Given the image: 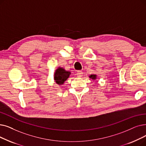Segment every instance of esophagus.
<instances>
[{"label": "esophagus", "mask_w": 146, "mask_h": 146, "mask_svg": "<svg viewBox=\"0 0 146 146\" xmlns=\"http://www.w3.org/2000/svg\"><path fill=\"white\" fill-rule=\"evenodd\" d=\"M76 75L78 76V77H81L83 76V72H82V71H78L77 73H76Z\"/></svg>", "instance_id": "esophagus-1"}]
</instances>
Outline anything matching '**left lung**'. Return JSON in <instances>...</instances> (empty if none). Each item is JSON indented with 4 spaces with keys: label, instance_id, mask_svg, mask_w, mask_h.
<instances>
[{
    "label": "left lung",
    "instance_id": "8db88e82",
    "mask_svg": "<svg viewBox=\"0 0 146 146\" xmlns=\"http://www.w3.org/2000/svg\"><path fill=\"white\" fill-rule=\"evenodd\" d=\"M96 77H97V75H95V74H91L90 76V78H91L92 79H96Z\"/></svg>",
    "mask_w": 146,
    "mask_h": 146
}]
</instances>
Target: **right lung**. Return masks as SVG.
Here are the masks:
<instances>
[{
    "instance_id": "1",
    "label": "right lung",
    "mask_w": 146,
    "mask_h": 146,
    "mask_svg": "<svg viewBox=\"0 0 146 146\" xmlns=\"http://www.w3.org/2000/svg\"><path fill=\"white\" fill-rule=\"evenodd\" d=\"M70 72L66 71L64 68L59 67L56 70L54 74V80L58 85H62L68 78Z\"/></svg>"
}]
</instances>
